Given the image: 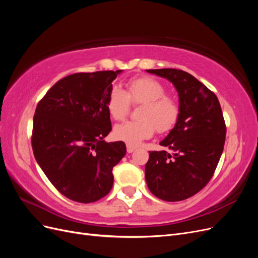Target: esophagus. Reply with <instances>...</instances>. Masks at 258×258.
Segmentation results:
<instances>
[{
  "label": "esophagus",
  "mask_w": 258,
  "mask_h": 258,
  "mask_svg": "<svg viewBox=\"0 0 258 258\" xmlns=\"http://www.w3.org/2000/svg\"><path fill=\"white\" fill-rule=\"evenodd\" d=\"M137 150V148L135 147V146H132V145H127V152L130 154V153H134L135 151Z\"/></svg>",
  "instance_id": "34e87169"
}]
</instances>
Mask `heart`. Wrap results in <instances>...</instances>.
Masks as SVG:
<instances>
[{
  "mask_svg": "<svg viewBox=\"0 0 258 258\" xmlns=\"http://www.w3.org/2000/svg\"><path fill=\"white\" fill-rule=\"evenodd\" d=\"M165 92L163 85L151 77L129 82L126 91L113 87L106 101L113 119H123L129 112L130 102L142 104L138 113L140 120L117 124L114 128L115 139L128 145H139L143 140L152 138L156 129L160 134L172 129L179 116V105L174 97Z\"/></svg>",
  "mask_w": 258,
  "mask_h": 258,
  "instance_id": "b5f03b06",
  "label": "heart"
}]
</instances>
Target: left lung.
Returning <instances> with one entry per match:
<instances>
[{
  "instance_id": "8db88e82",
  "label": "left lung",
  "mask_w": 258,
  "mask_h": 258,
  "mask_svg": "<svg viewBox=\"0 0 258 258\" xmlns=\"http://www.w3.org/2000/svg\"><path fill=\"white\" fill-rule=\"evenodd\" d=\"M172 83L179 116L159 143L170 150L150 152L145 179L153 195L181 201L200 191L212 177L222 156L226 126L217 97L196 77L182 70H146Z\"/></svg>"
}]
</instances>
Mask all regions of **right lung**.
Wrapping results in <instances>:
<instances>
[{
    "label": "right lung",
    "mask_w": 258,
    "mask_h": 258,
    "mask_svg": "<svg viewBox=\"0 0 258 258\" xmlns=\"http://www.w3.org/2000/svg\"><path fill=\"white\" fill-rule=\"evenodd\" d=\"M121 72L69 75L36 106L34 157L51 184L73 201L90 204L106 196L114 182L112 170L126 155L122 141L103 140L112 130L107 97Z\"/></svg>",
    "instance_id": "add662e5"
}]
</instances>
